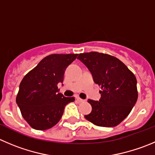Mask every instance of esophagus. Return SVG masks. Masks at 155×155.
<instances>
[{
    "label": "esophagus",
    "instance_id": "obj_1",
    "mask_svg": "<svg viewBox=\"0 0 155 155\" xmlns=\"http://www.w3.org/2000/svg\"><path fill=\"white\" fill-rule=\"evenodd\" d=\"M76 100L77 101L78 103H82V102H84V100H82V99H81L80 97H76Z\"/></svg>",
    "mask_w": 155,
    "mask_h": 155
}]
</instances>
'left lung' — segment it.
Instances as JSON below:
<instances>
[{"label":"left lung","instance_id":"obj_1","mask_svg":"<svg viewBox=\"0 0 155 155\" xmlns=\"http://www.w3.org/2000/svg\"><path fill=\"white\" fill-rule=\"evenodd\" d=\"M78 58L101 88L100 101H87L92 111L85 115V119L98 126H116L127 117L136 103V78L124 63L110 54L91 51L79 54Z\"/></svg>","mask_w":155,"mask_h":155}]
</instances>
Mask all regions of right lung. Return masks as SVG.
I'll use <instances>...</instances> for the list:
<instances>
[{
	"instance_id": "right-lung-1",
	"label": "right lung",
	"mask_w": 155,
	"mask_h": 155,
	"mask_svg": "<svg viewBox=\"0 0 155 155\" xmlns=\"http://www.w3.org/2000/svg\"><path fill=\"white\" fill-rule=\"evenodd\" d=\"M78 54H52L28 72L20 84L16 101L23 119L36 130H46L61 119L65 106L74 97L58 93L68 66ZM63 85V84H62Z\"/></svg>"
}]
</instances>
